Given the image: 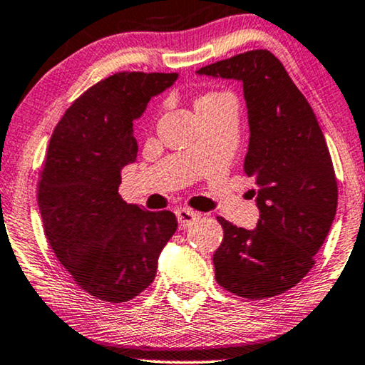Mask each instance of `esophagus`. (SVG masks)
<instances>
[{
    "label": "esophagus",
    "instance_id": "34e87169",
    "mask_svg": "<svg viewBox=\"0 0 365 365\" xmlns=\"http://www.w3.org/2000/svg\"><path fill=\"white\" fill-rule=\"evenodd\" d=\"M176 216L179 221V227L187 229L199 217V214L196 211H192V209L179 207V209H176Z\"/></svg>",
    "mask_w": 365,
    "mask_h": 365
}]
</instances>
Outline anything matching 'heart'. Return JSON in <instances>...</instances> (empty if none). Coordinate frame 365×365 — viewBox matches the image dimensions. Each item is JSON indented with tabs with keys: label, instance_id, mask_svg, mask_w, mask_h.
I'll return each mask as SVG.
<instances>
[{
	"label": "heart",
	"instance_id": "b5f03b06",
	"mask_svg": "<svg viewBox=\"0 0 365 365\" xmlns=\"http://www.w3.org/2000/svg\"><path fill=\"white\" fill-rule=\"evenodd\" d=\"M226 98H231V94L222 93V91L204 93L196 99V111H199V109H204V108H211V106H214V104L221 103L222 99H226Z\"/></svg>",
	"mask_w": 365,
	"mask_h": 365
}]
</instances>
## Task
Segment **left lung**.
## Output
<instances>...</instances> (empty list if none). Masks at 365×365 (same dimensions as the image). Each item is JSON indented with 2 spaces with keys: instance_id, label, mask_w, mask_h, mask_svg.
I'll return each instance as SVG.
<instances>
[{
  "instance_id": "1",
  "label": "left lung",
  "mask_w": 365,
  "mask_h": 365,
  "mask_svg": "<svg viewBox=\"0 0 365 365\" xmlns=\"http://www.w3.org/2000/svg\"><path fill=\"white\" fill-rule=\"evenodd\" d=\"M199 73L242 81L251 129L244 173L256 179L261 211L254 231L217 216L216 281L252 301L279 296L311 271L336 216L331 153L311 104L271 51L252 49Z\"/></svg>"
}]
</instances>
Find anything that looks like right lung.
I'll list each match as a JSON object with an SVG mask.
<instances>
[{"label":"right lung","instance_id":"obj_1","mask_svg":"<svg viewBox=\"0 0 365 365\" xmlns=\"http://www.w3.org/2000/svg\"><path fill=\"white\" fill-rule=\"evenodd\" d=\"M176 78L114 73L73 101L49 139L38 182L44 234L73 282L99 301L139 296L178 229L171 211L148 212L118 192L121 169L138 154L134 119Z\"/></svg>","mask_w":365,"mask_h":365}]
</instances>
